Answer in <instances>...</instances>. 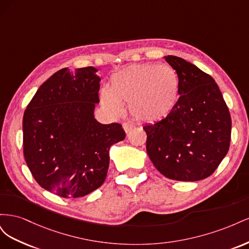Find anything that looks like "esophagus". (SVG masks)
<instances>
[{"label":"esophagus","mask_w":249,"mask_h":249,"mask_svg":"<svg viewBox=\"0 0 249 249\" xmlns=\"http://www.w3.org/2000/svg\"><path fill=\"white\" fill-rule=\"evenodd\" d=\"M123 127H124V130L125 133H129V132H131L133 130L134 124H131V123H124L123 124Z\"/></svg>","instance_id":"34e87169"}]
</instances>
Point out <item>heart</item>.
<instances>
[{
	"label": "heart",
	"instance_id": "heart-1",
	"mask_svg": "<svg viewBox=\"0 0 249 249\" xmlns=\"http://www.w3.org/2000/svg\"><path fill=\"white\" fill-rule=\"evenodd\" d=\"M179 86L178 74L169 65L135 64L113 74L108 90L101 92V101L114 114L122 111V104L129 103L135 119L154 123L176 106Z\"/></svg>",
	"mask_w": 249,
	"mask_h": 249
}]
</instances>
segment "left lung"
I'll list each match as a JSON object with an SVG mask.
<instances>
[{
  "label": "left lung",
  "instance_id": "obj_1",
  "mask_svg": "<svg viewBox=\"0 0 249 249\" xmlns=\"http://www.w3.org/2000/svg\"><path fill=\"white\" fill-rule=\"evenodd\" d=\"M164 59L179 78V97L169 114L145 124L146 152L164 177L195 182L210 177L227 156L231 119L210 74L177 56Z\"/></svg>",
  "mask_w": 249,
  "mask_h": 249
}]
</instances>
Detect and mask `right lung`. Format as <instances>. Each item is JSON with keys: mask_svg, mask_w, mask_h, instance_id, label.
Wrapping results in <instances>:
<instances>
[{"mask_svg": "<svg viewBox=\"0 0 249 249\" xmlns=\"http://www.w3.org/2000/svg\"><path fill=\"white\" fill-rule=\"evenodd\" d=\"M93 66L55 72L37 90L24 113V156L43 189L77 198L101 187L109 149L123 141L119 124L94 118L101 78Z\"/></svg>", "mask_w": 249, "mask_h": 249, "instance_id": "obj_1", "label": "right lung"}]
</instances>
